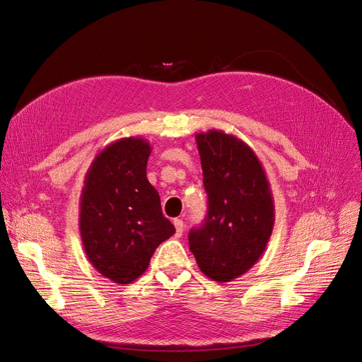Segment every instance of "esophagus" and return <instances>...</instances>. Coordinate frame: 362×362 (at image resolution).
Returning a JSON list of instances; mask_svg holds the SVG:
<instances>
[{"label": "esophagus", "mask_w": 362, "mask_h": 362, "mask_svg": "<svg viewBox=\"0 0 362 362\" xmlns=\"http://www.w3.org/2000/svg\"><path fill=\"white\" fill-rule=\"evenodd\" d=\"M174 226H176V235L180 237L185 230V223L182 219H174Z\"/></svg>", "instance_id": "esophagus-1"}]
</instances>
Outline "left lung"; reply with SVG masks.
I'll use <instances>...</instances> for the list:
<instances>
[{
	"label": "left lung",
	"instance_id": "1",
	"mask_svg": "<svg viewBox=\"0 0 362 362\" xmlns=\"http://www.w3.org/2000/svg\"><path fill=\"white\" fill-rule=\"evenodd\" d=\"M209 197L204 223L189 233V249L209 279L225 284L258 262L272 237L274 202L257 153L233 134H195Z\"/></svg>",
	"mask_w": 362,
	"mask_h": 362
}]
</instances>
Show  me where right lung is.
<instances>
[{
  "mask_svg": "<svg viewBox=\"0 0 362 362\" xmlns=\"http://www.w3.org/2000/svg\"><path fill=\"white\" fill-rule=\"evenodd\" d=\"M152 146L141 137L110 143L93 158L80 195L78 230L93 269L119 285L139 279L176 230L147 180Z\"/></svg>",
  "mask_w": 362,
  "mask_h": 362,
  "instance_id": "right-lung-1",
  "label": "right lung"
}]
</instances>
